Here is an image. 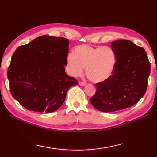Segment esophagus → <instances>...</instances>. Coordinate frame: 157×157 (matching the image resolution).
<instances>
[{
  "mask_svg": "<svg viewBox=\"0 0 157 157\" xmlns=\"http://www.w3.org/2000/svg\"><path fill=\"white\" fill-rule=\"evenodd\" d=\"M79 85H80L81 86H86V83H84V82H79Z\"/></svg>",
  "mask_w": 157,
  "mask_h": 157,
  "instance_id": "esophagus-1",
  "label": "esophagus"
}]
</instances>
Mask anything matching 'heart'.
Listing matches in <instances>:
<instances>
[{"label": "heart", "instance_id": "heart-1", "mask_svg": "<svg viewBox=\"0 0 157 157\" xmlns=\"http://www.w3.org/2000/svg\"><path fill=\"white\" fill-rule=\"evenodd\" d=\"M116 61V55L108 47L81 45L74 48V54L67 55L66 65L68 73L74 77L80 76L86 67L90 81L98 83L112 76Z\"/></svg>", "mask_w": 157, "mask_h": 157}]
</instances>
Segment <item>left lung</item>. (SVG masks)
<instances>
[{
    "label": "left lung",
    "mask_w": 157,
    "mask_h": 157,
    "mask_svg": "<svg viewBox=\"0 0 157 157\" xmlns=\"http://www.w3.org/2000/svg\"><path fill=\"white\" fill-rule=\"evenodd\" d=\"M116 65L108 80L97 84L90 103L98 110L113 112L130 108L147 90L150 63L145 49L128 40L111 43Z\"/></svg>",
    "instance_id": "1"
}]
</instances>
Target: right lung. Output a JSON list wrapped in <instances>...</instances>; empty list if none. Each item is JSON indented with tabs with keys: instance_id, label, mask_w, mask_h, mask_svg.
<instances>
[{
	"instance_id": "add662e5",
	"label": "right lung",
	"mask_w": 157,
	"mask_h": 157,
	"mask_svg": "<svg viewBox=\"0 0 157 157\" xmlns=\"http://www.w3.org/2000/svg\"><path fill=\"white\" fill-rule=\"evenodd\" d=\"M67 38L41 36L18 47L7 78L12 97L30 111L53 112L64 103L70 87L78 82L65 71Z\"/></svg>"
}]
</instances>
